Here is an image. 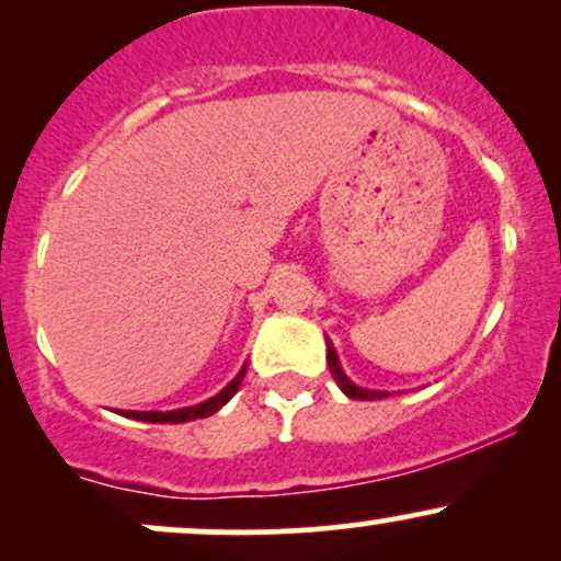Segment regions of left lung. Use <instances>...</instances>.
<instances>
[{"label":"left lung","mask_w":561,"mask_h":561,"mask_svg":"<svg viewBox=\"0 0 561 561\" xmlns=\"http://www.w3.org/2000/svg\"><path fill=\"white\" fill-rule=\"evenodd\" d=\"M327 364H330V371H332L334 382H337V388L343 390L347 398H356V401H377V398H388L390 396L388 390H369V388H362V385L351 382V379H347V375L343 371V366H340L337 351H334L330 337H327Z\"/></svg>","instance_id":"1"}]
</instances>
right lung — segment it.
I'll return each instance as SVG.
<instances>
[{
  "label": "right lung",
  "mask_w": 561,
  "mask_h": 561,
  "mask_svg": "<svg viewBox=\"0 0 561 561\" xmlns=\"http://www.w3.org/2000/svg\"><path fill=\"white\" fill-rule=\"evenodd\" d=\"M244 371H248V364H242L240 375H237L231 382L224 388L221 392H216L214 398L208 401L195 403V405H184V409H173V411H118L121 416H128V420H137V422H152V424H182V422H192V420H205V416L216 414L221 405H227L234 392L240 390Z\"/></svg>",
  "instance_id": "1"
}]
</instances>
